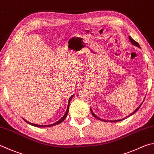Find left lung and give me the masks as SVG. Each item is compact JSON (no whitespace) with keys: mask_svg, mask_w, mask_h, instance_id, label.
Returning a JSON list of instances; mask_svg holds the SVG:
<instances>
[{"mask_svg":"<svg viewBox=\"0 0 154 154\" xmlns=\"http://www.w3.org/2000/svg\"><path fill=\"white\" fill-rule=\"evenodd\" d=\"M128 38H129V40H130V42H131V43L133 44V45H134V46H137V47H138V48H140V46H139V44L137 42H135V40H133V39L131 37V36H129V37H128ZM141 104L139 106V107L136 109V110L133 112H132L131 114H130L129 115H128L127 117H128V116H131V115H133V114H134V113H135L138 110H139V108L141 107ZM90 110H91V114H92V115H93L95 118H96V119H99V120H100V121H102L101 119H100L98 116H97L96 114H95L94 112H93V111H92V110H91V108H90ZM125 119H121V120H112V121H109V122H118V121H122V120H124ZM103 121H105L106 122V120H102Z\"/></svg>","mask_w":154,"mask_h":154,"instance_id":"8db88e82","label":"left lung"}]
</instances>
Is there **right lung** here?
<instances>
[{"label":"right lung","mask_w":154,"mask_h":154,"mask_svg":"<svg viewBox=\"0 0 154 154\" xmlns=\"http://www.w3.org/2000/svg\"><path fill=\"white\" fill-rule=\"evenodd\" d=\"M73 96H74V95H72V96H71V97H70L69 100L67 108H66V112H65V115H64V116L62 117V118H61V119L59 120V121H58L57 122H56L55 123H54V124H51V125H37V124H33V123H31V122H29L26 121V120H25V119H23V120H24V121H26V122H27V123H28V124H29V125H33V126H35V127H52V126H54V125H57L60 124V123H61V122H62L64 121V120H65V119H66V116H67L68 112H69V108L70 102H71V99H72V97H73Z\"/></svg>","instance_id":"add662e5"}]
</instances>
